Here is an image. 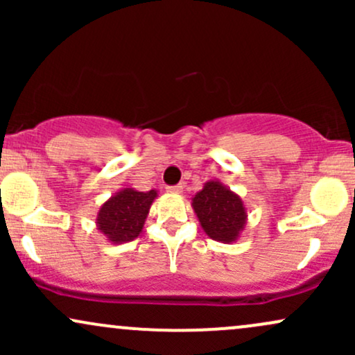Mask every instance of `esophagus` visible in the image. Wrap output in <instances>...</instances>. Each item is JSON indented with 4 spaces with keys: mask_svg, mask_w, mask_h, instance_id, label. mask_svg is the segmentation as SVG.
Instances as JSON below:
<instances>
[{
    "mask_svg": "<svg viewBox=\"0 0 355 355\" xmlns=\"http://www.w3.org/2000/svg\"><path fill=\"white\" fill-rule=\"evenodd\" d=\"M166 191L173 195H180L183 191V185H175V187H166Z\"/></svg>",
    "mask_w": 355,
    "mask_h": 355,
    "instance_id": "34e87169",
    "label": "esophagus"
}]
</instances>
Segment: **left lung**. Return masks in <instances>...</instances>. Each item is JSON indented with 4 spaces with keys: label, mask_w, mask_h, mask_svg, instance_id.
I'll list each match as a JSON object with an SVG mask.
<instances>
[{
    "label": "left lung",
    "mask_w": 355,
    "mask_h": 355,
    "mask_svg": "<svg viewBox=\"0 0 355 355\" xmlns=\"http://www.w3.org/2000/svg\"><path fill=\"white\" fill-rule=\"evenodd\" d=\"M191 209L203 232L220 243L237 242L245 230L247 209L240 195L218 180L203 183L191 198Z\"/></svg>",
    "instance_id": "obj_1"
}]
</instances>
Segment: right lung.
Segmentation results:
<instances>
[{"instance_id":"add662e5","label":"right lung","mask_w":355,"mask_h":355,"mask_svg":"<svg viewBox=\"0 0 355 355\" xmlns=\"http://www.w3.org/2000/svg\"><path fill=\"white\" fill-rule=\"evenodd\" d=\"M157 197V190L138 191L130 187L118 190L100 207L96 229L110 243L132 242L144 230L150 207Z\"/></svg>"}]
</instances>
